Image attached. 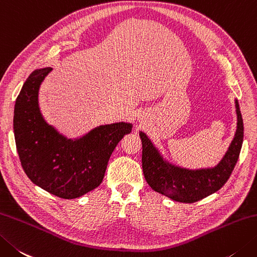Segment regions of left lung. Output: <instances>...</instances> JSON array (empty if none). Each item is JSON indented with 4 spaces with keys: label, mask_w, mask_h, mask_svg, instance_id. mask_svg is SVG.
<instances>
[{
    "label": "left lung",
    "mask_w": 257,
    "mask_h": 257,
    "mask_svg": "<svg viewBox=\"0 0 257 257\" xmlns=\"http://www.w3.org/2000/svg\"><path fill=\"white\" fill-rule=\"evenodd\" d=\"M237 125L227 152L217 165L204 168H186L165 157L144 132L139 136L143 144V172L145 179L155 192L180 203H195L217 192L227 182L237 163L244 138V124L238 100L235 99Z\"/></svg>",
    "instance_id": "8db88e82"
}]
</instances>
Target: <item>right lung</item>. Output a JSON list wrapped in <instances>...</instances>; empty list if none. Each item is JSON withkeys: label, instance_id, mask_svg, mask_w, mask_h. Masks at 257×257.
I'll return each instance as SVG.
<instances>
[{"label": "right lung", "instance_id": "right-lung-1", "mask_svg": "<svg viewBox=\"0 0 257 257\" xmlns=\"http://www.w3.org/2000/svg\"><path fill=\"white\" fill-rule=\"evenodd\" d=\"M52 68L29 75L14 105L13 132L23 170L33 184L60 198L73 199L102 183L110 156L133 123L101 124L68 138L47 122L39 105L40 87Z\"/></svg>", "mask_w": 257, "mask_h": 257}]
</instances>
